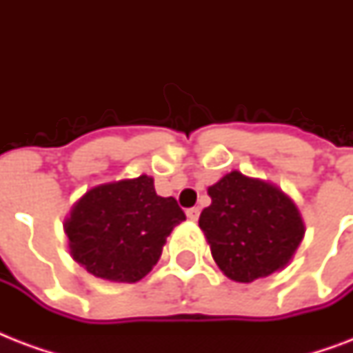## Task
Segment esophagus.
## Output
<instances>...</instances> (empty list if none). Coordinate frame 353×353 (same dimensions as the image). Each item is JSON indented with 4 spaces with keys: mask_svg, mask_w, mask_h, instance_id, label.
<instances>
[{
    "mask_svg": "<svg viewBox=\"0 0 353 353\" xmlns=\"http://www.w3.org/2000/svg\"><path fill=\"white\" fill-rule=\"evenodd\" d=\"M187 218L190 221H198V218H199V209H198V207H192V209H188L187 210Z\"/></svg>",
    "mask_w": 353,
    "mask_h": 353,
    "instance_id": "34e87169",
    "label": "esophagus"
}]
</instances>
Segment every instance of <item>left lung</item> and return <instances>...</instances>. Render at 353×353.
<instances>
[{"instance_id":"8db88e82","label":"left lung","mask_w":353,"mask_h":353,"mask_svg":"<svg viewBox=\"0 0 353 353\" xmlns=\"http://www.w3.org/2000/svg\"><path fill=\"white\" fill-rule=\"evenodd\" d=\"M212 203L199 216L218 268L234 282L284 269L306 227L295 201L276 185L232 170L209 187Z\"/></svg>"}]
</instances>
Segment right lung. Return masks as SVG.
Segmentation results:
<instances>
[{"instance_id":"1","label":"right lung","mask_w":353,"mask_h":353,"mask_svg":"<svg viewBox=\"0 0 353 353\" xmlns=\"http://www.w3.org/2000/svg\"><path fill=\"white\" fill-rule=\"evenodd\" d=\"M185 220L174 198L155 192L154 177L90 188L63 220L69 252L97 279L133 284L159 260L166 238Z\"/></svg>"}]
</instances>
